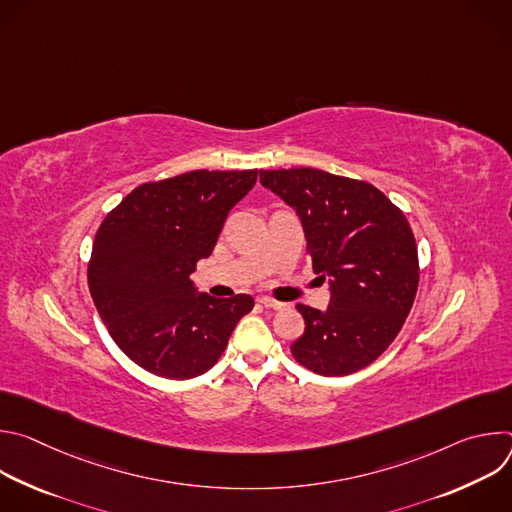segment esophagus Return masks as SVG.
Wrapping results in <instances>:
<instances>
[{
  "label": "esophagus",
  "instance_id": "34e87169",
  "mask_svg": "<svg viewBox=\"0 0 512 512\" xmlns=\"http://www.w3.org/2000/svg\"><path fill=\"white\" fill-rule=\"evenodd\" d=\"M259 304H261L263 308H269V310H281V308H283L281 302L271 300V298H259Z\"/></svg>",
  "mask_w": 512,
  "mask_h": 512
}]
</instances>
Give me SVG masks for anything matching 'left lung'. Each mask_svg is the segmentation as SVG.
<instances>
[{
	"label": "left lung",
	"instance_id": "left-lung-1",
	"mask_svg": "<svg viewBox=\"0 0 512 512\" xmlns=\"http://www.w3.org/2000/svg\"><path fill=\"white\" fill-rule=\"evenodd\" d=\"M259 180L296 208L314 273L330 279L326 312L296 306L306 332L291 354L324 377L369 367L401 332L417 294V245L405 214L373 184L316 168L261 170Z\"/></svg>",
	"mask_w": 512,
	"mask_h": 512
}]
</instances>
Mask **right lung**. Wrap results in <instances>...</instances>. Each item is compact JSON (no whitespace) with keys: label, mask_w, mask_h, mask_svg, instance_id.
Listing matches in <instances>:
<instances>
[{"label":"right lung","mask_w":512,"mask_h":512,"mask_svg":"<svg viewBox=\"0 0 512 512\" xmlns=\"http://www.w3.org/2000/svg\"><path fill=\"white\" fill-rule=\"evenodd\" d=\"M255 182L257 170H194L137 186L105 216L89 289L111 338L141 369L180 381L206 373L253 310L247 294H196L190 275Z\"/></svg>","instance_id":"obj_1"}]
</instances>
